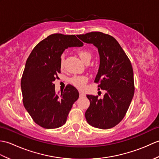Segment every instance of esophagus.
Masks as SVG:
<instances>
[{
	"instance_id": "esophagus-1",
	"label": "esophagus",
	"mask_w": 159,
	"mask_h": 159,
	"mask_svg": "<svg viewBox=\"0 0 159 159\" xmlns=\"http://www.w3.org/2000/svg\"><path fill=\"white\" fill-rule=\"evenodd\" d=\"M79 95H80V97H83V96H85V94L83 92H80V91H79Z\"/></svg>"
}]
</instances>
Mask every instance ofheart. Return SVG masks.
Here are the masks:
<instances>
[{
    "mask_svg": "<svg viewBox=\"0 0 159 159\" xmlns=\"http://www.w3.org/2000/svg\"><path fill=\"white\" fill-rule=\"evenodd\" d=\"M78 55H79V57L84 63H87L89 62V61L92 58V53H91L89 50H85V49H81L79 50L78 51ZM64 66L63 63V58L62 57L60 61V67L61 69H63ZM88 80V78L86 76L84 75H75L71 78L70 81V83L72 84L76 88L79 89H83L84 87H85L86 83Z\"/></svg>",
    "mask_w": 159,
    "mask_h": 159,
    "instance_id": "b5f03b06",
    "label": "heart"
}]
</instances>
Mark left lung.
<instances>
[{"instance_id": "left-lung-1", "label": "left lung", "mask_w": 159, "mask_h": 159, "mask_svg": "<svg viewBox=\"0 0 159 159\" xmlns=\"http://www.w3.org/2000/svg\"><path fill=\"white\" fill-rule=\"evenodd\" d=\"M77 37L98 48L100 67L94 83L98 84L99 89L106 91L102 99L87 95L90 105L85 118L91 126L109 129L123 120L133 98V67L120 43L111 35L95 31Z\"/></svg>"}]
</instances>
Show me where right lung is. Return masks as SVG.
Instances as JSON below:
<instances>
[{
  "label": "right lung",
  "mask_w": 159,
  "mask_h": 159,
  "mask_svg": "<svg viewBox=\"0 0 159 159\" xmlns=\"http://www.w3.org/2000/svg\"><path fill=\"white\" fill-rule=\"evenodd\" d=\"M83 45L76 35L55 33L38 43L26 60L21 79L23 104L33 120L42 128L52 129L65 124L79 98L78 90L70 84L57 95L53 81L61 73V55L65 49Z\"/></svg>",
  "instance_id": "obj_1"
}]
</instances>
